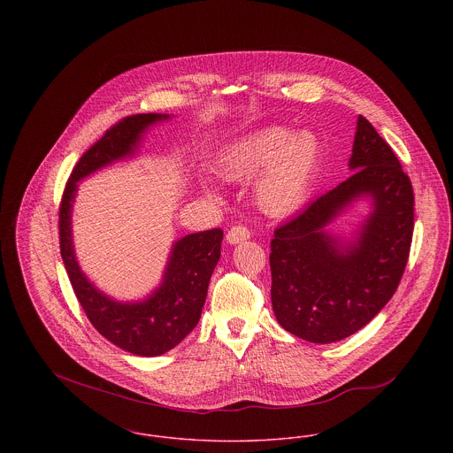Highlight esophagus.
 Returning <instances> with one entry per match:
<instances>
[{"label":"esophagus","mask_w":453,"mask_h":453,"mask_svg":"<svg viewBox=\"0 0 453 453\" xmlns=\"http://www.w3.org/2000/svg\"><path fill=\"white\" fill-rule=\"evenodd\" d=\"M250 237H251V232H250L246 226H242V225H237V226H232V228L226 232V237H225V241H226V244L234 246V244H239V242H244V241H248Z\"/></svg>","instance_id":"obj_1"}]
</instances>
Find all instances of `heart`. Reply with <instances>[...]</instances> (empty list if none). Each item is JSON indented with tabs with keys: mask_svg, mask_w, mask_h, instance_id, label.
<instances>
[{
	"mask_svg": "<svg viewBox=\"0 0 453 453\" xmlns=\"http://www.w3.org/2000/svg\"><path fill=\"white\" fill-rule=\"evenodd\" d=\"M323 164V144L309 129L266 127L228 144L216 158V173L228 183L253 180L259 209L273 218L296 212L311 196ZM205 194H216L205 188Z\"/></svg>",
	"mask_w": 453,
	"mask_h": 453,
	"instance_id": "1",
	"label": "heart"
}]
</instances>
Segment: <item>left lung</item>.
Returning <instances> with one entry per match:
<instances>
[{
	"label": "left lung",
	"instance_id": "8db88e82",
	"mask_svg": "<svg viewBox=\"0 0 453 453\" xmlns=\"http://www.w3.org/2000/svg\"><path fill=\"white\" fill-rule=\"evenodd\" d=\"M354 173L273 232L272 307L279 324L312 343L343 340L370 323L403 277L413 235L410 178L375 127L357 117ZM357 201L371 212L347 240L328 225Z\"/></svg>",
	"mask_w": 453,
	"mask_h": 453
}]
</instances>
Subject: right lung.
<instances>
[{"label":"right lung","mask_w":453,"mask_h":453,"mask_svg":"<svg viewBox=\"0 0 453 453\" xmlns=\"http://www.w3.org/2000/svg\"><path fill=\"white\" fill-rule=\"evenodd\" d=\"M169 119L171 115L162 113L132 115L106 130L74 165L59 211L61 257L81 309L106 340L141 357L165 354L198 323L211 275L221 257L223 232L214 228L178 239L171 248L160 284L141 300L124 302L101 291L81 270L74 253L71 214L80 181L117 162L134 158L144 134Z\"/></svg>","instance_id":"right-lung-1"}]
</instances>
